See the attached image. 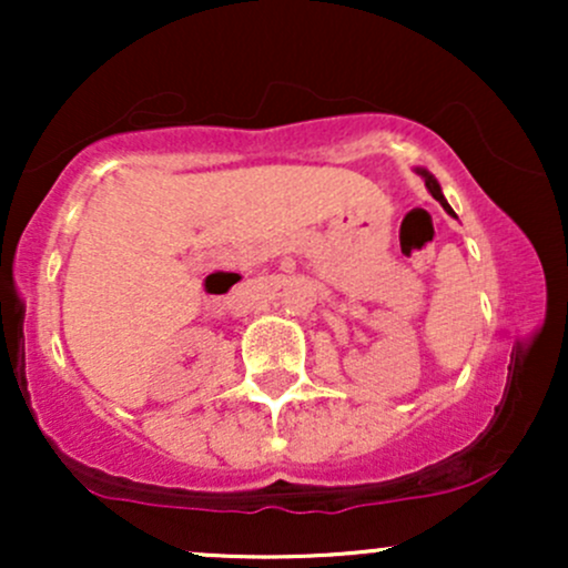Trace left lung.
Masks as SVG:
<instances>
[{"instance_id": "1", "label": "left lung", "mask_w": 568, "mask_h": 568, "mask_svg": "<svg viewBox=\"0 0 568 568\" xmlns=\"http://www.w3.org/2000/svg\"><path fill=\"white\" fill-rule=\"evenodd\" d=\"M416 173H419L422 179H425V186L429 189V194H433V197L440 202V205H443V211H446V213H452V216H456V213L452 211V205H448L446 197H443V192H440V184H438V181H435V175L429 173V171H425V168H416Z\"/></svg>"}]
</instances>
